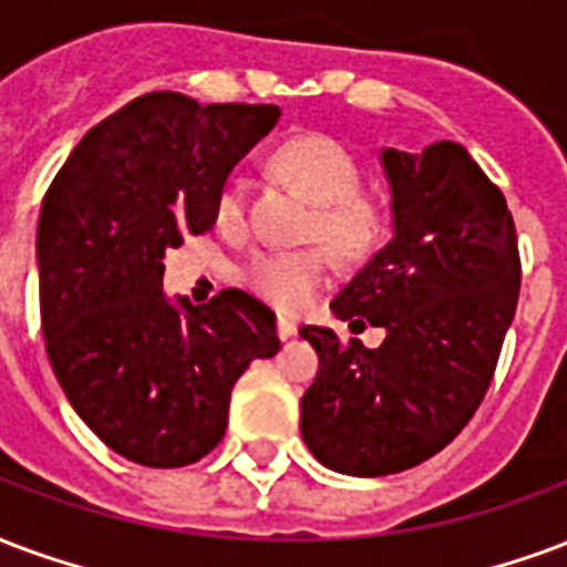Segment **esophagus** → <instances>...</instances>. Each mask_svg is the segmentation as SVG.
I'll return each instance as SVG.
<instances>
[{
	"label": "esophagus",
	"instance_id": "34e87169",
	"mask_svg": "<svg viewBox=\"0 0 567 567\" xmlns=\"http://www.w3.org/2000/svg\"><path fill=\"white\" fill-rule=\"evenodd\" d=\"M276 333H279V339H291L297 333V324L291 318L279 316V321H276Z\"/></svg>",
	"mask_w": 567,
	"mask_h": 567
}]
</instances>
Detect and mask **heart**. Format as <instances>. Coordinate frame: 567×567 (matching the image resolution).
<instances>
[{
  "mask_svg": "<svg viewBox=\"0 0 567 567\" xmlns=\"http://www.w3.org/2000/svg\"><path fill=\"white\" fill-rule=\"evenodd\" d=\"M276 171L295 183L316 204L309 237L324 240L342 258H363L375 249L388 228V207L375 195L360 192V165L346 144L330 134H295L272 153ZM246 221V200L240 183H225L216 195V225L240 230ZM330 279V251L321 246L261 251L255 255L243 282L279 312L297 316L312 306Z\"/></svg>",
  "mask_w": 567,
  "mask_h": 567,
  "instance_id": "b5f03b06",
  "label": "heart"
}]
</instances>
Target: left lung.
Instances as JSON below:
<instances>
[{"mask_svg": "<svg viewBox=\"0 0 567 567\" xmlns=\"http://www.w3.org/2000/svg\"><path fill=\"white\" fill-rule=\"evenodd\" d=\"M381 165L393 240L330 306L388 337L367 348L330 327L300 330L318 354L300 433L318 463L354 477L396 475L454 442L493 381L519 297L511 209L465 146L384 150Z\"/></svg>", "mask_w": 567, "mask_h": 567, "instance_id": "1", "label": "left lung"}]
</instances>
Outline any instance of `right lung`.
Returning a JSON list of instances; mask_svg holds the SVG:
<instances>
[{
	"label": "right lung",
	"mask_w": 567,
	"mask_h": 567,
	"mask_svg": "<svg viewBox=\"0 0 567 567\" xmlns=\"http://www.w3.org/2000/svg\"><path fill=\"white\" fill-rule=\"evenodd\" d=\"M276 104L150 92L83 134L38 219V300L50 367L111 451L150 468L198 463L225 435L230 390L279 351L276 316L228 288L167 303L165 249L216 225L230 167Z\"/></svg>",
	"instance_id": "1"
}]
</instances>
